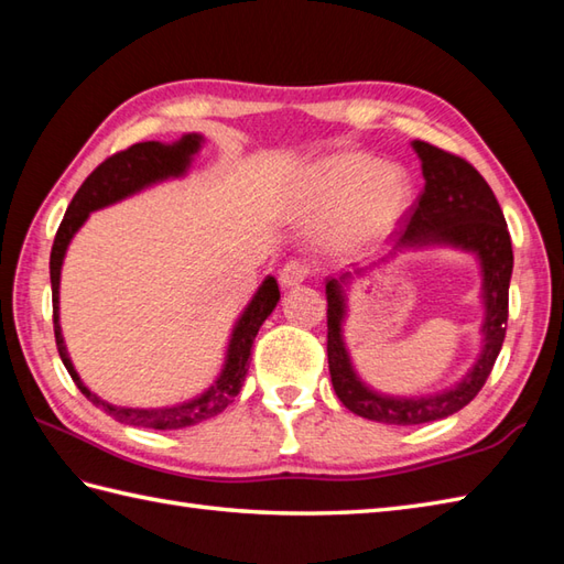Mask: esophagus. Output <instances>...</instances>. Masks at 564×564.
<instances>
[{
	"label": "esophagus",
	"instance_id": "34e87169",
	"mask_svg": "<svg viewBox=\"0 0 564 564\" xmlns=\"http://www.w3.org/2000/svg\"><path fill=\"white\" fill-rule=\"evenodd\" d=\"M307 279V267L303 261H289L285 267L279 271V281L283 289H295Z\"/></svg>",
	"mask_w": 564,
	"mask_h": 564
}]
</instances>
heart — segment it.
<instances>
[{
	"instance_id": "heart-1",
	"label": "heart",
	"mask_w": 564,
	"mask_h": 564,
	"mask_svg": "<svg viewBox=\"0 0 564 564\" xmlns=\"http://www.w3.org/2000/svg\"><path fill=\"white\" fill-rule=\"evenodd\" d=\"M412 178L398 164H378L364 152H339L305 172L291 215L315 220L337 208L327 227L334 249H356L392 235L412 206Z\"/></svg>"
}]
</instances>
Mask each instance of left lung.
<instances>
[{
    "label": "left lung",
    "mask_w": 564,
    "mask_h": 564,
    "mask_svg": "<svg viewBox=\"0 0 564 564\" xmlns=\"http://www.w3.org/2000/svg\"><path fill=\"white\" fill-rule=\"evenodd\" d=\"M412 150L422 162L424 194L419 196L404 235L394 242L390 257L406 251L453 249L470 254L480 269V354L467 373L438 392L390 394L380 392L361 378L346 344L349 293L354 279H364L370 269L344 271L327 281V358L337 398L346 410L370 422L412 426L446 419L470 402L482 390L507 334L509 281L513 271L511 237L505 213L492 188L475 166L429 142L412 140Z\"/></svg>",
    "instance_id": "left-lung-1"
}]
</instances>
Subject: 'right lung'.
I'll return each mask as SVG.
<instances>
[{
	"instance_id": "obj_1",
	"label": "right lung",
	"mask_w": 564,
	"mask_h": 564,
	"mask_svg": "<svg viewBox=\"0 0 564 564\" xmlns=\"http://www.w3.org/2000/svg\"><path fill=\"white\" fill-rule=\"evenodd\" d=\"M203 145H206V138L200 133H184L174 142L148 140L113 154V158H109L101 166H97V170L87 176V182L79 186L55 235L53 251H51V285H53L55 344H57L59 358H63L67 373L72 376V380H75V386L82 390L84 398H87L91 404L101 406L106 414H111L121 424L164 431V429L194 426V424L206 422V419L215 414H220L225 406L237 398L239 390H242L247 370H249L251 344H254L261 325L267 322V317L273 313L275 305L281 301L279 283H275L273 275H267L259 289L254 291V295H251V301L235 319L218 376H215V380L206 390L184 402L166 404V406L111 404L87 388V382L79 378L75 364H72L67 344L63 337V327H59V275H63V263H65L72 239H75V235L82 230V225L89 220L91 213L116 206V203L133 198L152 186H160L164 182H176V178L188 176L191 164H194L196 154L200 152Z\"/></svg>"
}]
</instances>
